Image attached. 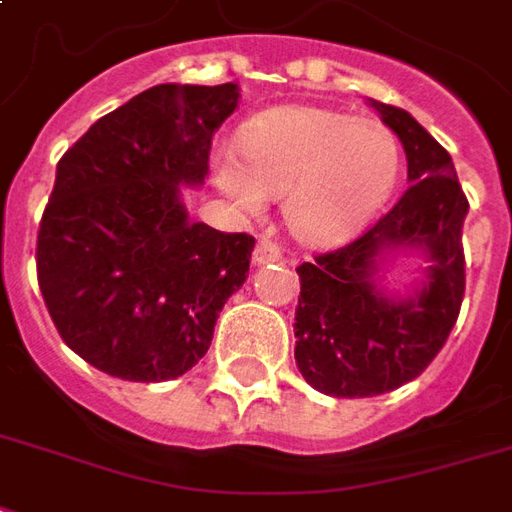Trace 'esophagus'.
<instances>
[{
  "label": "esophagus",
  "instance_id": "esophagus-1",
  "mask_svg": "<svg viewBox=\"0 0 512 512\" xmlns=\"http://www.w3.org/2000/svg\"><path fill=\"white\" fill-rule=\"evenodd\" d=\"M270 261H283V248L278 242L261 237L256 242V248H253V264H270Z\"/></svg>",
  "mask_w": 512,
  "mask_h": 512
}]
</instances>
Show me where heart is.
<instances>
[{"label":"heart","mask_w":512,"mask_h":512,"mask_svg":"<svg viewBox=\"0 0 512 512\" xmlns=\"http://www.w3.org/2000/svg\"><path fill=\"white\" fill-rule=\"evenodd\" d=\"M240 152L215 153V180L245 210L264 194H286L294 234L340 240L378 210L399 172V142L375 118H353L315 105H286L256 115L242 129Z\"/></svg>","instance_id":"heart-1"}]
</instances>
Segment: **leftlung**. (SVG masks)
Listing matches in <instances>:
<instances>
[{
    "label": "left lung",
    "mask_w": 512,
    "mask_h": 512,
    "mask_svg": "<svg viewBox=\"0 0 512 512\" xmlns=\"http://www.w3.org/2000/svg\"><path fill=\"white\" fill-rule=\"evenodd\" d=\"M405 145L402 197L356 240L299 264L294 359L302 378L329 397H378L432 364L464 299L461 226L470 202L440 142L402 107L372 102ZM421 244L433 267L416 300L391 303L371 286L379 259Z\"/></svg>",
    "instance_id": "left-lung-1"
}]
</instances>
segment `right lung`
Listing matches in <instances>:
<instances>
[{"label": "right lung", "mask_w": 512, "mask_h": 512, "mask_svg": "<svg viewBox=\"0 0 512 512\" xmlns=\"http://www.w3.org/2000/svg\"><path fill=\"white\" fill-rule=\"evenodd\" d=\"M240 88L161 83L102 115L59 159L37 232V283L61 340L134 383L188 372L210 348L256 240L188 221L180 183L207 175Z\"/></svg>", "instance_id": "right-lung-1"}]
</instances>
